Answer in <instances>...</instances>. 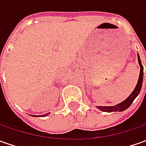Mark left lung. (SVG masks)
Masks as SVG:
<instances>
[{"label": "left lung", "mask_w": 146, "mask_h": 146, "mask_svg": "<svg viewBox=\"0 0 146 146\" xmlns=\"http://www.w3.org/2000/svg\"><path fill=\"white\" fill-rule=\"evenodd\" d=\"M138 62L140 65V67H141V70H140V76H139V79H138L137 84L136 85V88H134L133 92H132L129 97L125 99L123 102H122L121 103L117 104L115 106H97L98 109L101 110L102 111L104 112H113V111H123L126 109H127L132 103L133 102L134 99L137 97L139 95V93L141 92V89L142 87V82H143V66L141 64V58L139 57V54H138Z\"/></svg>", "instance_id": "1"}]
</instances>
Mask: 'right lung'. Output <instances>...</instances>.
Masks as SVG:
<instances>
[{"mask_svg":"<svg viewBox=\"0 0 146 146\" xmlns=\"http://www.w3.org/2000/svg\"><path fill=\"white\" fill-rule=\"evenodd\" d=\"M48 114H49V113H48ZM48 114H45V115H41V116H43V117H44V116H46V115H48ZM34 116H37V115H34Z\"/></svg>","mask_w":146,"mask_h":146,"instance_id":"obj_1","label":"right lung"}]
</instances>
